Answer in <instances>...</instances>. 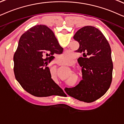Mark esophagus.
<instances>
[{"label":"esophagus","mask_w":124,"mask_h":124,"mask_svg":"<svg viewBox=\"0 0 124 124\" xmlns=\"http://www.w3.org/2000/svg\"><path fill=\"white\" fill-rule=\"evenodd\" d=\"M56 62H57V63L61 64V62H59V61H58V60H57V61H56Z\"/></svg>","instance_id":"esophagus-1"}]
</instances>
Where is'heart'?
<instances>
[{"instance_id":"1","label":"heart","mask_w":124,"mask_h":124,"mask_svg":"<svg viewBox=\"0 0 124 124\" xmlns=\"http://www.w3.org/2000/svg\"><path fill=\"white\" fill-rule=\"evenodd\" d=\"M60 57L62 59V62L63 63H69L71 60V55L68 51L61 55Z\"/></svg>"}]
</instances>
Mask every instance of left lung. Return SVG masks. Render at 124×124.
<instances>
[{
  "mask_svg": "<svg viewBox=\"0 0 124 124\" xmlns=\"http://www.w3.org/2000/svg\"><path fill=\"white\" fill-rule=\"evenodd\" d=\"M73 38L79 43L77 53L82 67V79L73 87H66L70 96L81 101L92 102L104 95L112 81L113 62L109 42L99 30L87 26L77 31Z\"/></svg>",
  "mask_w": 124,
  "mask_h": 124,
  "instance_id": "8db88e82",
  "label": "left lung"
}]
</instances>
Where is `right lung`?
Listing matches in <instances>:
<instances>
[{
    "mask_svg": "<svg viewBox=\"0 0 124 124\" xmlns=\"http://www.w3.org/2000/svg\"><path fill=\"white\" fill-rule=\"evenodd\" d=\"M62 49L45 25H37L23 34L14 55V71L24 90L40 97L65 93L52 79L47 66L55 53H61Z\"/></svg>",
    "mask_w": 124,
    "mask_h": 124,
    "instance_id": "right-lung-1",
    "label": "right lung"
}]
</instances>
